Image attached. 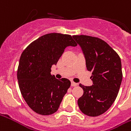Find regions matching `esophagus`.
Listing matches in <instances>:
<instances>
[{"label": "esophagus", "instance_id": "34e87169", "mask_svg": "<svg viewBox=\"0 0 131 131\" xmlns=\"http://www.w3.org/2000/svg\"><path fill=\"white\" fill-rule=\"evenodd\" d=\"M78 85V83H75L74 82H71V86H76Z\"/></svg>", "mask_w": 131, "mask_h": 131}]
</instances>
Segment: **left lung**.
Masks as SVG:
<instances>
[{"label":"left lung","mask_w":131,"mask_h":131,"mask_svg":"<svg viewBox=\"0 0 131 131\" xmlns=\"http://www.w3.org/2000/svg\"><path fill=\"white\" fill-rule=\"evenodd\" d=\"M86 60L93 85L80 84L84 93L78 100L80 109L88 116L103 114L115 100L122 80L120 58L105 41L85 35L73 36Z\"/></svg>","instance_id":"obj_1"}]
</instances>
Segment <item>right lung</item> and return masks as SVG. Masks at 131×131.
Segmentation results:
<instances>
[{
	"label": "right lung",
	"mask_w": 131,
	"mask_h": 131,
	"mask_svg": "<svg viewBox=\"0 0 131 131\" xmlns=\"http://www.w3.org/2000/svg\"><path fill=\"white\" fill-rule=\"evenodd\" d=\"M75 47L72 36L48 34L32 42L22 53L17 71L21 94L28 106L38 114L56 112L71 86L67 78L58 80L51 74L67 47Z\"/></svg>",
	"instance_id": "right-lung-1"
}]
</instances>
